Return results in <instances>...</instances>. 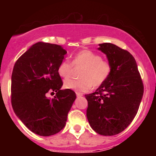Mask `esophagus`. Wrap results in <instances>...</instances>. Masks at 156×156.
Instances as JSON below:
<instances>
[{"instance_id": "34e87169", "label": "esophagus", "mask_w": 156, "mask_h": 156, "mask_svg": "<svg viewBox=\"0 0 156 156\" xmlns=\"http://www.w3.org/2000/svg\"><path fill=\"white\" fill-rule=\"evenodd\" d=\"M76 95L77 97H80L83 95V94L82 93H80V92H76Z\"/></svg>"}]
</instances>
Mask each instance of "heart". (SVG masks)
Here are the masks:
<instances>
[{"label":"heart","instance_id":"b5f03b06","mask_svg":"<svg viewBox=\"0 0 156 156\" xmlns=\"http://www.w3.org/2000/svg\"><path fill=\"white\" fill-rule=\"evenodd\" d=\"M73 66L80 68V80H66L64 83L65 89L78 92H87L92 88H98L106 81L112 72V65L103 60L101 55L94 52L83 50L73 56L72 64L63 61L59 64L57 72L64 79L70 78L73 73Z\"/></svg>","mask_w":156,"mask_h":156}]
</instances>
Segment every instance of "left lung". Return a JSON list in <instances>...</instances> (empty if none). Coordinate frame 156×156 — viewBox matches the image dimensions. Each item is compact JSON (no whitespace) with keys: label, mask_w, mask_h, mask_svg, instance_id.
Here are the masks:
<instances>
[{"label":"left lung","mask_w":156,"mask_h":156,"mask_svg":"<svg viewBox=\"0 0 156 156\" xmlns=\"http://www.w3.org/2000/svg\"><path fill=\"white\" fill-rule=\"evenodd\" d=\"M112 72L95 92L86 94L87 117L96 133L114 136L123 131L136 115L144 86L135 58L128 51L112 43L99 44Z\"/></svg>","instance_id":"8db88e82"}]
</instances>
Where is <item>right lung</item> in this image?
Segmentation results:
<instances>
[{
  "label": "right lung",
  "instance_id": "1",
  "mask_svg": "<svg viewBox=\"0 0 156 156\" xmlns=\"http://www.w3.org/2000/svg\"><path fill=\"white\" fill-rule=\"evenodd\" d=\"M67 51L58 44L37 42L17 59L12 75V105L17 117L31 131L42 136L58 133L76 98L57 69ZM57 93L47 98L48 93Z\"/></svg>",
  "mask_w": 156,
  "mask_h": 156
}]
</instances>
